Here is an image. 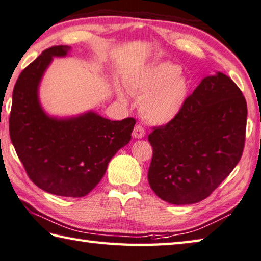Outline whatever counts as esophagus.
Listing matches in <instances>:
<instances>
[{"instance_id":"obj_1","label":"esophagus","mask_w":261,"mask_h":261,"mask_svg":"<svg viewBox=\"0 0 261 261\" xmlns=\"http://www.w3.org/2000/svg\"><path fill=\"white\" fill-rule=\"evenodd\" d=\"M144 135H145L144 128L141 125H136L133 129V138L142 139V138H144Z\"/></svg>"}]
</instances>
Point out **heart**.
<instances>
[{"label": "heart", "mask_w": 261, "mask_h": 261, "mask_svg": "<svg viewBox=\"0 0 261 261\" xmlns=\"http://www.w3.org/2000/svg\"><path fill=\"white\" fill-rule=\"evenodd\" d=\"M181 71L176 64L162 62L127 80V87L132 93L144 96L141 112L147 120L167 122L184 108L189 94V82L181 75ZM119 98L126 100L122 91H119Z\"/></svg>", "instance_id": "1"}]
</instances>
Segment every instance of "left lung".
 <instances>
[{
    "label": "left lung",
    "mask_w": 261,
    "mask_h": 261,
    "mask_svg": "<svg viewBox=\"0 0 261 261\" xmlns=\"http://www.w3.org/2000/svg\"><path fill=\"white\" fill-rule=\"evenodd\" d=\"M246 116V100L229 76L218 72L204 77L181 111L148 136L154 194L175 205L208 197L240 162Z\"/></svg>",
    "instance_id": "left-lung-1"
}]
</instances>
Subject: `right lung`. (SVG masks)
Instances as JSON below:
<instances>
[{
    "label": "right lung",
    "instance_id": "add662e5",
    "mask_svg": "<svg viewBox=\"0 0 261 261\" xmlns=\"http://www.w3.org/2000/svg\"><path fill=\"white\" fill-rule=\"evenodd\" d=\"M68 45L45 49L25 67L15 85L9 118L11 142L34 185L63 197H84L105 174L108 164L130 141L136 120L111 121L95 112L57 119L47 116L38 87L54 56H66Z\"/></svg>",
    "mask_w": 261,
    "mask_h": 261
}]
</instances>
